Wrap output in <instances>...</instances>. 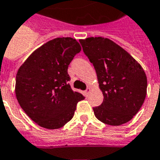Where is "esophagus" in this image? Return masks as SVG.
Wrapping results in <instances>:
<instances>
[{"label": "esophagus", "instance_id": "34e87169", "mask_svg": "<svg viewBox=\"0 0 160 160\" xmlns=\"http://www.w3.org/2000/svg\"><path fill=\"white\" fill-rule=\"evenodd\" d=\"M90 90H91V89H90L89 87H88V88H87V89H86L85 91H84V96H88V95H89V92H90Z\"/></svg>", "mask_w": 160, "mask_h": 160}]
</instances>
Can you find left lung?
I'll return each instance as SVG.
<instances>
[{"label":"left lung","instance_id":"8db88e82","mask_svg":"<svg viewBox=\"0 0 160 160\" xmlns=\"http://www.w3.org/2000/svg\"><path fill=\"white\" fill-rule=\"evenodd\" d=\"M96 70L103 102L93 108L99 121L111 126L129 122L147 96L143 68L127 51L109 38L90 37L79 40Z\"/></svg>","mask_w":160,"mask_h":160}]
</instances>
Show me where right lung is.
<instances>
[{"instance_id": "obj_1", "label": "right lung", "mask_w": 160, "mask_h": 160, "mask_svg": "<svg viewBox=\"0 0 160 160\" xmlns=\"http://www.w3.org/2000/svg\"><path fill=\"white\" fill-rule=\"evenodd\" d=\"M80 52L81 46L75 38H54L35 50L18 70V102L42 128L64 127L73 117L78 102L84 99L68 83V66Z\"/></svg>"}]
</instances>
